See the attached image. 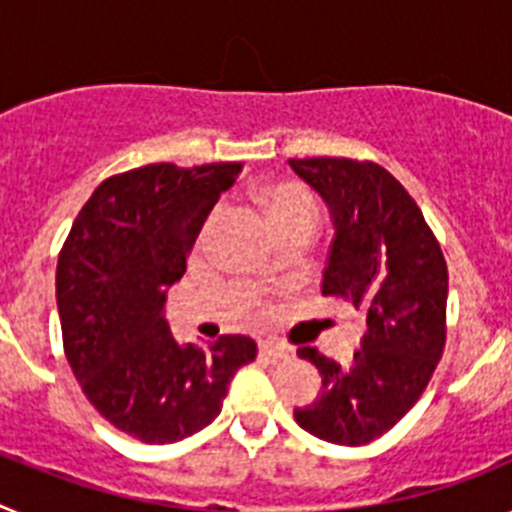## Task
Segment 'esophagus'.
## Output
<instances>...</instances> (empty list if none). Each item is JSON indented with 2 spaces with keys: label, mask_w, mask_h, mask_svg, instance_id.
Segmentation results:
<instances>
[{
  "label": "esophagus",
  "mask_w": 512,
  "mask_h": 512,
  "mask_svg": "<svg viewBox=\"0 0 512 512\" xmlns=\"http://www.w3.org/2000/svg\"><path fill=\"white\" fill-rule=\"evenodd\" d=\"M259 348H261V354L269 356V359H274V361L292 359V356H295V348L287 346V343L274 341V338H266V341H261Z\"/></svg>",
  "instance_id": "1"
}]
</instances>
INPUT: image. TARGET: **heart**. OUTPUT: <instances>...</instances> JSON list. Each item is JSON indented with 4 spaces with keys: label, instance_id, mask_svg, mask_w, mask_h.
I'll return each mask as SVG.
<instances>
[{
    "label": "heart",
    "instance_id": "b5f03b06",
    "mask_svg": "<svg viewBox=\"0 0 512 512\" xmlns=\"http://www.w3.org/2000/svg\"><path fill=\"white\" fill-rule=\"evenodd\" d=\"M261 207L274 228L292 223H318V202L302 184L282 182L261 192Z\"/></svg>",
    "mask_w": 512,
    "mask_h": 512
}]
</instances>
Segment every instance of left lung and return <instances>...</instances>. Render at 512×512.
Wrapping results in <instances>:
<instances>
[{
	"mask_svg": "<svg viewBox=\"0 0 512 512\" xmlns=\"http://www.w3.org/2000/svg\"><path fill=\"white\" fill-rule=\"evenodd\" d=\"M289 166L323 197L336 228L323 295L366 315L348 366L318 348H297L318 366L323 390L295 410V420L328 443L364 446L413 408L436 372L446 346L449 271L420 207L387 169L328 156L289 158Z\"/></svg>",
	"mask_w": 512,
	"mask_h": 512,
	"instance_id": "left-lung-1",
	"label": "left lung"
}]
</instances>
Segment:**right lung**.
Listing matches in <instances>:
<instances>
[{"mask_svg": "<svg viewBox=\"0 0 512 512\" xmlns=\"http://www.w3.org/2000/svg\"><path fill=\"white\" fill-rule=\"evenodd\" d=\"M243 164H148L104 179L58 256L63 351L104 420L143 443H174L217 418L256 359L248 336L176 343L166 292L187 271L207 215Z\"/></svg>", "mask_w": 512, "mask_h": 512, "instance_id": "obj_1", "label": "right lung"}]
</instances>
